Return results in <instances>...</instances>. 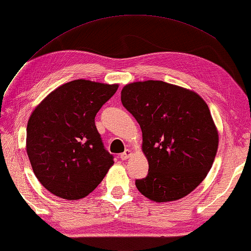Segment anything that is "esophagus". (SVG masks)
I'll return each instance as SVG.
<instances>
[{
	"label": "esophagus",
	"mask_w": 251,
	"mask_h": 251,
	"mask_svg": "<svg viewBox=\"0 0 251 251\" xmlns=\"http://www.w3.org/2000/svg\"><path fill=\"white\" fill-rule=\"evenodd\" d=\"M132 154H133V153H132V151L127 149V150H125V152H124V153H122V154H121V158H122V160H127V158H128Z\"/></svg>",
	"instance_id": "esophagus-1"
}]
</instances>
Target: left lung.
Here are the masks:
<instances>
[{"label": "left lung", "instance_id": "8db88e82", "mask_svg": "<svg viewBox=\"0 0 251 251\" xmlns=\"http://www.w3.org/2000/svg\"><path fill=\"white\" fill-rule=\"evenodd\" d=\"M123 106L142 129L149 174L137 190L154 202L176 201L204 180L216 158L219 133L196 91L161 80L127 83Z\"/></svg>", "mask_w": 251, "mask_h": 251}]
</instances>
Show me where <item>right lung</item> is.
Here are the masks:
<instances>
[{"instance_id": "add662e5", "label": "right lung", "mask_w": 251, "mask_h": 251, "mask_svg": "<svg viewBox=\"0 0 251 251\" xmlns=\"http://www.w3.org/2000/svg\"><path fill=\"white\" fill-rule=\"evenodd\" d=\"M117 89L118 83L77 79L51 91L31 114L26 154L39 182L55 197H87L114 164L95 116Z\"/></svg>"}]
</instances>
